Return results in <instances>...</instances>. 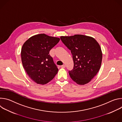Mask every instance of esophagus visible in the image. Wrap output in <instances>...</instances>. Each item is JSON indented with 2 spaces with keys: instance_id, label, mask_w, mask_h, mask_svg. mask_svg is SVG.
Instances as JSON below:
<instances>
[{
  "instance_id": "esophagus-1",
  "label": "esophagus",
  "mask_w": 122,
  "mask_h": 122,
  "mask_svg": "<svg viewBox=\"0 0 122 122\" xmlns=\"http://www.w3.org/2000/svg\"><path fill=\"white\" fill-rule=\"evenodd\" d=\"M61 66V67H62V68H65V67H66V66H65V65H62V66Z\"/></svg>"
}]
</instances>
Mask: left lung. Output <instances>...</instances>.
Segmentation results:
<instances>
[{
    "label": "left lung",
    "instance_id": "left-lung-1",
    "mask_svg": "<svg viewBox=\"0 0 122 122\" xmlns=\"http://www.w3.org/2000/svg\"><path fill=\"white\" fill-rule=\"evenodd\" d=\"M60 39L72 55L74 66L68 71L71 78L80 85L88 83L101 65L102 53L98 43L93 38L82 35L61 36Z\"/></svg>",
    "mask_w": 122,
    "mask_h": 122
}]
</instances>
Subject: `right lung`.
Instances as JSON below:
<instances>
[{"mask_svg":"<svg viewBox=\"0 0 122 122\" xmlns=\"http://www.w3.org/2000/svg\"><path fill=\"white\" fill-rule=\"evenodd\" d=\"M59 41V38L41 34L31 37L23 44L21 50L23 67L36 83L46 84L57 74L58 69L49 51Z\"/></svg>","mask_w":122,"mask_h":122,"instance_id":"1","label":"right lung"}]
</instances>
